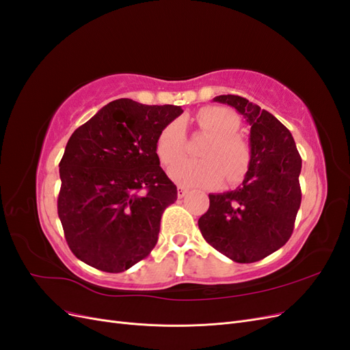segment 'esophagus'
Segmentation results:
<instances>
[{"mask_svg":"<svg viewBox=\"0 0 350 350\" xmlns=\"http://www.w3.org/2000/svg\"><path fill=\"white\" fill-rule=\"evenodd\" d=\"M178 198H183V197H185V194L188 193V189L185 188V187H183V185H178Z\"/></svg>","mask_w":350,"mask_h":350,"instance_id":"obj_1","label":"esophagus"}]
</instances>
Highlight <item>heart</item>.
I'll use <instances>...</instances> for the list:
<instances>
[{"instance_id": "1", "label": "heart", "mask_w": 350, "mask_h": 350, "mask_svg": "<svg viewBox=\"0 0 350 350\" xmlns=\"http://www.w3.org/2000/svg\"><path fill=\"white\" fill-rule=\"evenodd\" d=\"M197 124L211 135L206 146V159H181L169 167V176L185 187H213L225 178L238 179L247 171L250 150L241 137L238 115L228 108L207 107L197 112ZM185 147V129L183 121L175 120L165 125L156 142V153L165 165L172 163L183 154Z\"/></svg>"}]
</instances>
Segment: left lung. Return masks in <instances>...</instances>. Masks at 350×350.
<instances>
[{
    "mask_svg": "<svg viewBox=\"0 0 350 350\" xmlns=\"http://www.w3.org/2000/svg\"><path fill=\"white\" fill-rule=\"evenodd\" d=\"M235 108L250 130V165L234 191L208 194L210 206L198 219L201 235L237 262H256L289 241L301 206L302 159L291 131L245 98L213 99Z\"/></svg>",
    "mask_w": 350,
    "mask_h": 350,
    "instance_id": "obj_1",
    "label": "left lung"
}]
</instances>
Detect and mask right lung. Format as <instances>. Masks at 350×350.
Returning a JSON list of instances; mask_svg holds the SVG:
<instances>
[{
  "instance_id": "add662e5",
  "label": "right lung",
  "mask_w": 350,
  "mask_h": 350,
  "mask_svg": "<svg viewBox=\"0 0 350 350\" xmlns=\"http://www.w3.org/2000/svg\"><path fill=\"white\" fill-rule=\"evenodd\" d=\"M175 105L118 99L74 131L59 162L58 216L70 250L89 266L121 273L154 248L176 185L156 153Z\"/></svg>"
}]
</instances>
